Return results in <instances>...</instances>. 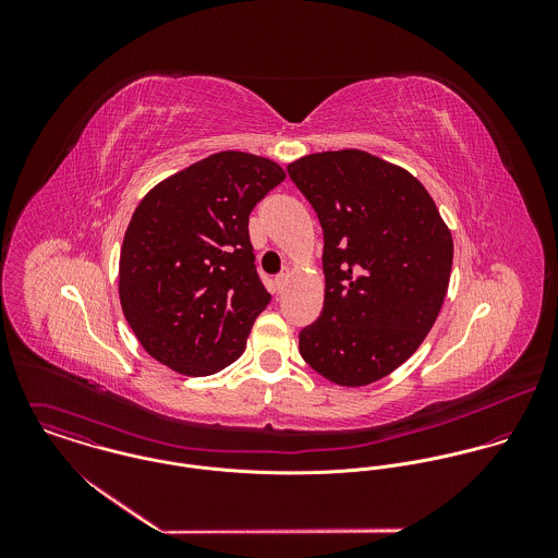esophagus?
I'll return each mask as SVG.
<instances>
[{"label":"esophagus","mask_w":558,"mask_h":558,"mask_svg":"<svg viewBox=\"0 0 558 558\" xmlns=\"http://www.w3.org/2000/svg\"><path fill=\"white\" fill-rule=\"evenodd\" d=\"M288 281H290V270H283L281 275H277V279H275V283H277V290L281 292V290L288 286Z\"/></svg>","instance_id":"obj_1"}]
</instances>
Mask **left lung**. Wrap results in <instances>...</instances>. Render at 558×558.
<instances>
[{
  "label": "left lung",
  "mask_w": 558,
  "mask_h": 558,
  "mask_svg": "<svg viewBox=\"0 0 558 558\" xmlns=\"http://www.w3.org/2000/svg\"><path fill=\"white\" fill-rule=\"evenodd\" d=\"M324 232V305L299 335L303 359L339 387H365L408 361L449 290L453 239L403 167L363 150L288 165Z\"/></svg>",
  "instance_id": "1"
}]
</instances>
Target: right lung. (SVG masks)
I'll use <instances>...</instances> for the list:
<instances>
[{"instance_id":"obj_1","label":"right lung","mask_w":558,"mask_h":558,"mask_svg":"<svg viewBox=\"0 0 558 558\" xmlns=\"http://www.w3.org/2000/svg\"><path fill=\"white\" fill-rule=\"evenodd\" d=\"M283 180L275 160L226 150L165 178L135 208L120 251V305L169 369L208 376L244 352L270 303L248 215Z\"/></svg>"}]
</instances>
